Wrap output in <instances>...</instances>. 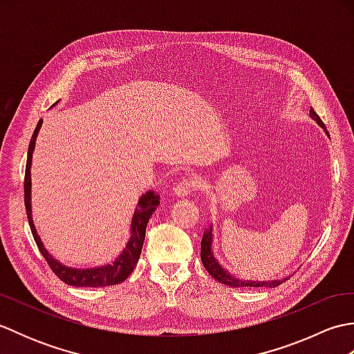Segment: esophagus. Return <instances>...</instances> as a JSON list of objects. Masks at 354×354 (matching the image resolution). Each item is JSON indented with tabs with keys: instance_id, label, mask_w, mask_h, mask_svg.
<instances>
[{
	"instance_id": "esophagus-1",
	"label": "esophagus",
	"mask_w": 354,
	"mask_h": 354,
	"mask_svg": "<svg viewBox=\"0 0 354 354\" xmlns=\"http://www.w3.org/2000/svg\"><path fill=\"white\" fill-rule=\"evenodd\" d=\"M196 179H183V181H179L175 189H173V194H175L176 198L189 196V194L196 190Z\"/></svg>"
}]
</instances>
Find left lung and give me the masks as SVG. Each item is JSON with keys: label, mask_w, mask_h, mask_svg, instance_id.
Returning <instances> with one entry per match:
<instances>
[{"label": "left lung", "mask_w": 354, "mask_h": 354, "mask_svg": "<svg viewBox=\"0 0 354 354\" xmlns=\"http://www.w3.org/2000/svg\"><path fill=\"white\" fill-rule=\"evenodd\" d=\"M310 115L313 120H317V123L328 135L324 123L321 122V118L317 112L310 109ZM201 260H202V265H204V268L208 270V274L212 275L214 280H217L222 284L231 286V288H277V286H280L283 281L288 280V277H284L283 280L252 281V280H240V278L230 274L227 269H223L221 266V263L216 260L213 254V225H209V228L204 231V237H202V242H201Z\"/></svg>", "instance_id": "obj_1"}]
</instances>
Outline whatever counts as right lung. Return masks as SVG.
I'll use <instances>...</instances> for the list:
<instances>
[{
  "mask_svg": "<svg viewBox=\"0 0 354 354\" xmlns=\"http://www.w3.org/2000/svg\"><path fill=\"white\" fill-rule=\"evenodd\" d=\"M57 103V102H56ZM42 126V120H39L36 124V129L32 135L28 145V153H27V164H26V178H24V202H26V212L30 230L35 242L39 248L41 254L44 255L45 261L48 263L53 272H55L65 284L76 286V288H104V286H112L124 281L127 277L132 274L135 265L138 263L142 242H145L146 236V227L150 219V216L155 213V209L160 205V194H156L153 190L146 192L138 199V205L135 208L132 221H131V236L127 239V243L123 248V251L117 255V259L106 265L94 266V268H71L66 266L64 263L47 251L44 246L41 237L37 236L33 217H32V175H30V167H32V158L35 150V142L37 132H39Z\"/></svg>",
  "mask_w": 354,
  "mask_h": 354,
  "instance_id": "obj_1",
  "label": "right lung"
}]
</instances>
